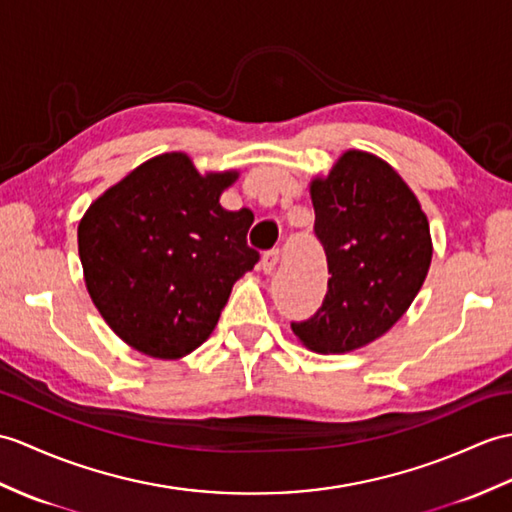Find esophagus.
<instances>
[{
    "instance_id": "34e87169",
    "label": "esophagus",
    "mask_w": 512,
    "mask_h": 512,
    "mask_svg": "<svg viewBox=\"0 0 512 512\" xmlns=\"http://www.w3.org/2000/svg\"><path fill=\"white\" fill-rule=\"evenodd\" d=\"M279 264V248H272V251H266L264 257H261V270L266 272V275H272Z\"/></svg>"
}]
</instances>
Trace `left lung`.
Returning a JSON list of instances; mask_svg holds the SVG:
<instances>
[{
	"mask_svg": "<svg viewBox=\"0 0 512 512\" xmlns=\"http://www.w3.org/2000/svg\"><path fill=\"white\" fill-rule=\"evenodd\" d=\"M310 194L331 277L320 310L292 331L316 353L355 351L384 336L419 294L432 261L430 222L371 152H344Z\"/></svg>",
	"mask_w": 512,
	"mask_h": 512,
	"instance_id": "left-lung-1",
	"label": "left lung"
}]
</instances>
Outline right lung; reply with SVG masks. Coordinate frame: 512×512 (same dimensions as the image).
Segmentation results:
<instances>
[{"label":"right lung","mask_w":512,"mask_h":512,"mask_svg":"<svg viewBox=\"0 0 512 512\" xmlns=\"http://www.w3.org/2000/svg\"><path fill=\"white\" fill-rule=\"evenodd\" d=\"M237 172L202 176L183 152L141 163L106 189L78 224L93 305L130 347L178 360L218 325L233 283L259 253L246 244L251 209L227 211Z\"/></svg>","instance_id":"obj_1"}]
</instances>
